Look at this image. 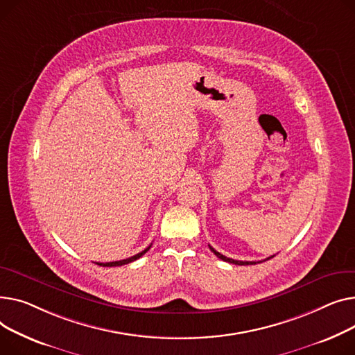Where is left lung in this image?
<instances>
[{
	"instance_id": "obj_1",
	"label": "left lung",
	"mask_w": 355,
	"mask_h": 355,
	"mask_svg": "<svg viewBox=\"0 0 355 355\" xmlns=\"http://www.w3.org/2000/svg\"><path fill=\"white\" fill-rule=\"evenodd\" d=\"M209 248H211V251L219 258V259H222V261H225V262H231V263H235V265H255L257 262H254V261H236V259H232V258H226L225 255H222V254H219L218 251H215V249L209 245ZM270 258H274V255L272 257H269L268 259H270ZM259 262H262V261H259Z\"/></svg>"
}]
</instances>
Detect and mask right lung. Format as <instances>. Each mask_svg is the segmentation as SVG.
Instances as JSON below:
<instances>
[{
    "label": "right lung",
    "instance_id": "obj_1",
    "mask_svg": "<svg viewBox=\"0 0 355 355\" xmlns=\"http://www.w3.org/2000/svg\"><path fill=\"white\" fill-rule=\"evenodd\" d=\"M152 246V245H150ZM150 246H148L144 249V251H141V252H139L137 255H135V257H130V258H128V259H121V261H114V262H106V263H103V262H96L97 265H100V266H121V265H126V263H130V262H133V261H136V259H139L140 257H143L146 252L149 251L150 249Z\"/></svg>",
    "mask_w": 355,
    "mask_h": 355
}]
</instances>
